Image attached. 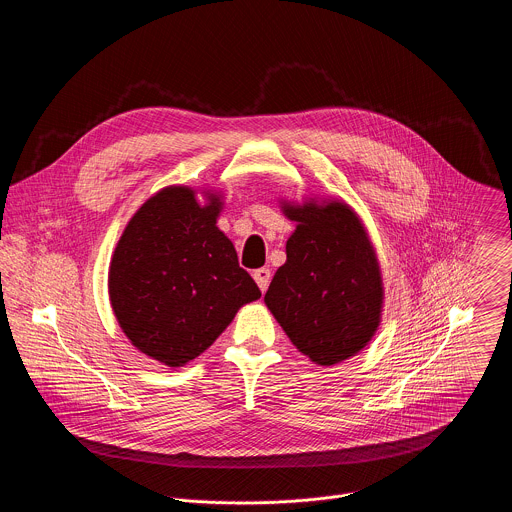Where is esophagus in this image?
Here are the masks:
<instances>
[{"instance_id":"34e87169","label":"esophagus","mask_w":512,"mask_h":512,"mask_svg":"<svg viewBox=\"0 0 512 512\" xmlns=\"http://www.w3.org/2000/svg\"><path fill=\"white\" fill-rule=\"evenodd\" d=\"M254 280H256V284H258V288L262 290V292H266L268 290V286H270V280H272V274H270V270L268 268H258V270H254Z\"/></svg>"}]
</instances>
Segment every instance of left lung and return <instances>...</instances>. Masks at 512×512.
Wrapping results in <instances>:
<instances>
[{
  "instance_id": "8db88e82",
  "label": "left lung",
  "mask_w": 512,
  "mask_h": 512,
  "mask_svg": "<svg viewBox=\"0 0 512 512\" xmlns=\"http://www.w3.org/2000/svg\"><path fill=\"white\" fill-rule=\"evenodd\" d=\"M297 228L264 301L293 345L317 365L359 353L380 321L382 280L359 217L341 203L286 207Z\"/></svg>"
}]
</instances>
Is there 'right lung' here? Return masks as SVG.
<instances>
[{
	"label": "right lung",
	"mask_w": 512,
	"mask_h": 512,
	"mask_svg": "<svg viewBox=\"0 0 512 512\" xmlns=\"http://www.w3.org/2000/svg\"><path fill=\"white\" fill-rule=\"evenodd\" d=\"M169 187L128 222L112 264L110 301L120 327L147 357L183 366L228 327L238 307L262 293L217 228L220 205Z\"/></svg>",
	"instance_id": "obj_1"
}]
</instances>
